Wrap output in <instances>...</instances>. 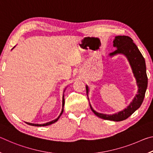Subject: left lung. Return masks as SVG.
Masks as SVG:
<instances>
[{"label": "left lung", "mask_w": 153, "mask_h": 153, "mask_svg": "<svg viewBox=\"0 0 153 153\" xmlns=\"http://www.w3.org/2000/svg\"><path fill=\"white\" fill-rule=\"evenodd\" d=\"M113 46L117 48V50L110 53L109 56H113L117 54H122L126 56L131 66L134 76L136 79V84L138 88V92L127 108L113 115L98 113L93 109L90 104V107L92 112L98 117L105 120L121 121L128 118L141 106L148 85V77L144 58L130 37L127 36H115L113 40ZM86 88L88 96L89 91L88 86H86Z\"/></svg>", "instance_id": "obj_1"}]
</instances>
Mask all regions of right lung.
<instances>
[{"label": "right lung", "instance_id": "right-lung-1", "mask_svg": "<svg viewBox=\"0 0 153 153\" xmlns=\"http://www.w3.org/2000/svg\"><path fill=\"white\" fill-rule=\"evenodd\" d=\"M13 48H15V46H14ZM65 90H64V92H65ZM64 105H65V99H64V94H63V104H62V110H61V112L60 115H59V117H58L57 118H56V119H55V120H53V121H50V122H48V123H43V124L31 123H28V122H25V123H26L27 124H28V125H30V126H46L51 125V124H53V123H55L56 121H58V120L59 119V117H61V115H62V113H63V107H64Z\"/></svg>", "mask_w": 153, "mask_h": 153}]
</instances>
